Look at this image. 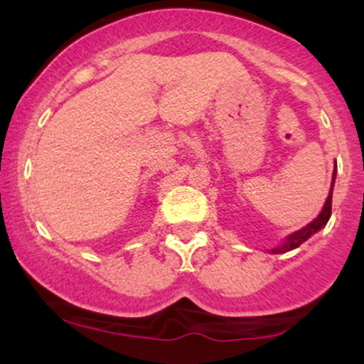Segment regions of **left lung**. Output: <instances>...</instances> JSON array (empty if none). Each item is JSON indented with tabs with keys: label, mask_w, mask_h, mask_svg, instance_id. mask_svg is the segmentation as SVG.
Masks as SVG:
<instances>
[{
	"label": "left lung",
	"mask_w": 364,
	"mask_h": 364,
	"mask_svg": "<svg viewBox=\"0 0 364 364\" xmlns=\"http://www.w3.org/2000/svg\"><path fill=\"white\" fill-rule=\"evenodd\" d=\"M333 183H336V171H333L332 186H330V193H328V198H327V202H325V205H323V210L320 212V215L316 217V219L313 220V223L308 224L306 228L299 229V231H296L294 235H291L289 237H287V240L284 241V245L279 246V248H274V250H270V252L275 253V255H277V253H286V252H291V250L298 248L299 245L304 243V241H306L308 237H310L311 235H315L316 231H320V229L323 228V225L328 223L330 215H332V191H333Z\"/></svg>",
	"instance_id": "obj_1"
}]
</instances>
